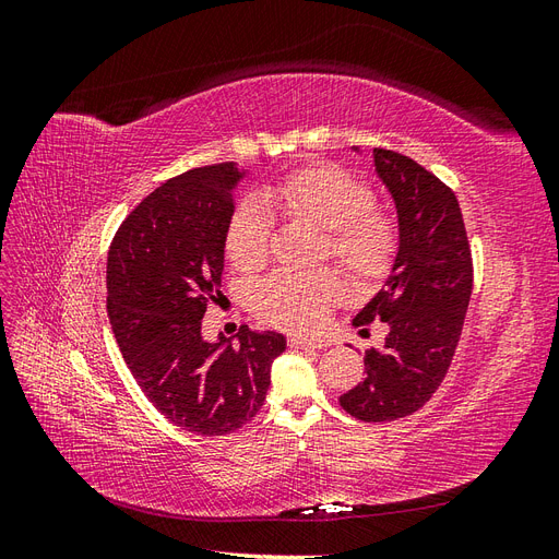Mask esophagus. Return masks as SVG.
Here are the masks:
<instances>
[{
  "label": "esophagus",
  "mask_w": 559,
  "mask_h": 559,
  "mask_svg": "<svg viewBox=\"0 0 559 559\" xmlns=\"http://www.w3.org/2000/svg\"><path fill=\"white\" fill-rule=\"evenodd\" d=\"M289 345L296 347V349H321V347H324V343H321V341H312V337L298 335V333H294L289 337Z\"/></svg>",
  "instance_id": "34e87169"
}]
</instances>
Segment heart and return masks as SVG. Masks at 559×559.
Instances as JSON below:
<instances>
[{"label": "heart", "mask_w": 559, "mask_h": 559, "mask_svg": "<svg viewBox=\"0 0 559 559\" xmlns=\"http://www.w3.org/2000/svg\"><path fill=\"white\" fill-rule=\"evenodd\" d=\"M261 197L292 218L326 230V257H333L354 280L382 277L394 259L399 247L394 218L376 205L373 189L343 167L329 163L298 167L265 186ZM262 201L259 195L242 198L226 224L224 247L230 263L242 273L263 267L270 257L273 222ZM341 296L343 280L333 270L275 273L253 286L251 306L267 324L314 331Z\"/></svg>", "instance_id": "obj_1"}]
</instances>
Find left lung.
Returning <instances> with one entry per match:
<instances>
[{"mask_svg":"<svg viewBox=\"0 0 559 559\" xmlns=\"http://www.w3.org/2000/svg\"><path fill=\"white\" fill-rule=\"evenodd\" d=\"M399 214V251L384 289L354 326L386 321L382 349H366V378L341 396L361 421L413 415L441 386L464 329L473 261L454 191L413 158L373 148Z\"/></svg>","mask_w":559,"mask_h":559,"instance_id":"left-lung-1","label":"left lung"}]
</instances>
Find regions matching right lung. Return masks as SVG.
Instances as JSON below:
<instances>
[{"label":"right lung","mask_w":559,"mask_h":559,"mask_svg":"<svg viewBox=\"0 0 559 559\" xmlns=\"http://www.w3.org/2000/svg\"><path fill=\"white\" fill-rule=\"evenodd\" d=\"M240 179L235 163H218L165 181L126 216L107 259V312L130 373L173 425L200 436L247 425L286 349L282 333L249 326L238 343L202 341Z\"/></svg>","instance_id":"1"}]
</instances>
